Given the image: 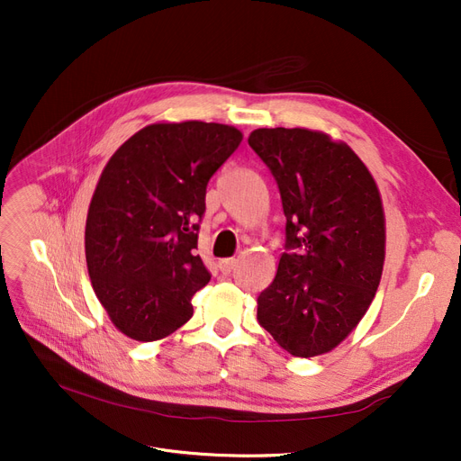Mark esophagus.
Here are the masks:
<instances>
[{
    "label": "esophagus",
    "instance_id": "34e87169",
    "mask_svg": "<svg viewBox=\"0 0 461 461\" xmlns=\"http://www.w3.org/2000/svg\"><path fill=\"white\" fill-rule=\"evenodd\" d=\"M218 267H221V271H222L224 275H230V273L235 271V267H237V259H235V258L221 259V261H218Z\"/></svg>",
    "mask_w": 461,
    "mask_h": 461
}]
</instances>
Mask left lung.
Returning a JSON list of instances; mask_svg holds the SVG:
<instances>
[{
    "label": "left lung",
    "mask_w": 461,
    "mask_h": 461,
    "mask_svg": "<svg viewBox=\"0 0 461 461\" xmlns=\"http://www.w3.org/2000/svg\"><path fill=\"white\" fill-rule=\"evenodd\" d=\"M250 148L276 179L285 247L258 321L289 355L332 351L365 318L381 282L386 226L366 164L342 140L310 129H256Z\"/></svg>",
    "instance_id": "left-lung-1"
}]
</instances>
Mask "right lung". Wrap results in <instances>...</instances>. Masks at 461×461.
Returning a JSON list of instances; mask_svg holds the SVG:
<instances>
[{"label": "right lung", "mask_w": 461, "mask_h": 461, "mask_svg": "<svg viewBox=\"0 0 461 461\" xmlns=\"http://www.w3.org/2000/svg\"><path fill=\"white\" fill-rule=\"evenodd\" d=\"M243 132L205 121H160L110 157L86 221V261L113 327L157 342L194 313L192 297L211 275L198 249L209 179Z\"/></svg>", "instance_id": "add662e5"}]
</instances>
